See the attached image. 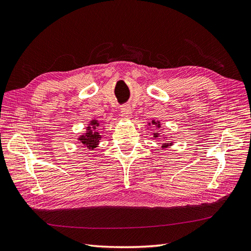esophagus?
Masks as SVG:
<instances>
[{"mask_svg": "<svg viewBox=\"0 0 251 251\" xmlns=\"http://www.w3.org/2000/svg\"><path fill=\"white\" fill-rule=\"evenodd\" d=\"M131 114H132V109L128 107V105H124V107L121 108V116L123 117L130 118Z\"/></svg>", "mask_w": 251, "mask_h": 251, "instance_id": "esophagus-1", "label": "esophagus"}]
</instances>
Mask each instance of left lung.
I'll return each instance as SVG.
<instances>
[{"label": "left lung", "mask_w": 251, "mask_h": 251, "mask_svg": "<svg viewBox=\"0 0 251 251\" xmlns=\"http://www.w3.org/2000/svg\"><path fill=\"white\" fill-rule=\"evenodd\" d=\"M151 124H154V125H157V124L155 123V120H153V121H151ZM159 124H160V123H158V125H157V126H158V127H160V125H159ZM158 135H159V134H155V135H154V137H157V136H158ZM169 146H170V144H163V148H166V147H169Z\"/></svg>", "instance_id": "1"}]
</instances>
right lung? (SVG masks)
I'll return each mask as SVG.
<instances>
[{
  "label": "right lung",
  "mask_w": 251,
  "mask_h": 251,
  "mask_svg": "<svg viewBox=\"0 0 251 251\" xmlns=\"http://www.w3.org/2000/svg\"><path fill=\"white\" fill-rule=\"evenodd\" d=\"M90 125L94 127V130H91L90 126H88V132L85 135H81L79 140L81 141L82 144L87 146V148L89 150H93L94 148L97 147V144H98V142H100L101 136L96 130L97 126H100V124H98L96 120L91 121Z\"/></svg>",
  "instance_id": "obj_1"
}]
</instances>
